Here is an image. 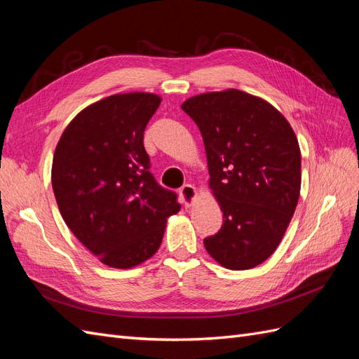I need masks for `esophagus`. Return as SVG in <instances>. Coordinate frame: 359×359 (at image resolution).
Returning <instances> with one entry per match:
<instances>
[{
	"instance_id": "1",
	"label": "esophagus",
	"mask_w": 359,
	"mask_h": 359,
	"mask_svg": "<svg viewBox=\"0 0 359 359\" xmlns=\"http://www.w3.org/2000/svg\"><path fill=\"white\" fill-rule=\"evenodd\" d=\"M180 196L182 199V203L189 206L191 202L196 198V189H194L191 184H184V186L180 189Z\"/></svg>"
}]
</instances>
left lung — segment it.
Returning <instances> with one entry per match:
<instances>
[{
	"instance_id": "left-lung-1",
	"label": "left lung",
	"mask_w": 359,
	"mask_h": 359,
	"mask_svg": "<svg viewBox=\"0 0 359 359\" xmlns=\"http://www.w3.org/2000/svg\"><path fill=\"white\" fill-rule=\"evenodd\" d=\"M201 130L210 186L222 229L203 245L224 268H255L276 252L301 189V153L276 107L238 90L206 93L182 103Z\"/></svg>"
}]
</instances>
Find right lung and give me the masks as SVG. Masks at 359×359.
I'll return each instance as SVG.
<instances>
[{"mask_svg": "<svg viewBox=\"0 0 359 359\" xmlns=\"http://www.w3.org/2000/svg\"><path fill=\"white\" fill-rule=\"evenodd\" d=\"M160 97H106L76 115L52 163V189L64 222L107 266L132 268L153 256L166 219L181 208L175 191L149 172L144 132Z\"/></svg>", "mask_w": 359, "mask_h": 359, "instance_id": "obj_1", "label": "right lung"}]
</instances>
